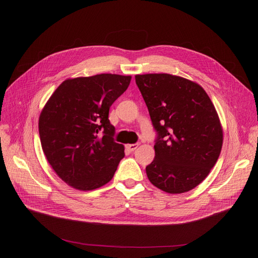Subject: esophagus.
<instances>
[{"label": "esophagus", "instance_id": "obj_1", "mask_svg": "<svg viewBox=\"0 0 258 258\" xmlns=\"http://www.w3.org/2000/svg\"><path fill=\"white\" fill-rule=\"evenodd\" d=\"M137 147H139V144H128V145H126V149L128 152H134Z\"/></svg>", "mask_w": 258, "mask_h": 258}]
</instances>
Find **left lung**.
<instances>
[{"instance_id": "left-lung-1", "label": "left lung", "mask_w": 258, "mask_h": 258, "mask_svg": "<svg viewBox=\"0 0 258 258\" xmlns=\"http://www.w3.org/2000/svg\"><path fill=\"white\" fill-rule=\"evenodd\" d=\"M158 136L146 173L168 194L196 188L220 156L223 128L211 99L200 85L169 74L135 76Z\"/></svg>"}]
</instances>
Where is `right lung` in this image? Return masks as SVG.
<instances>
[{
  "instance_id": "obj_1",
  "label": "right lung",
  "mask_w": 258,
  "mask_h": 258,
  "mask_svg": "<svg viewBox=\"0 0 258 258\" xmlns=\"http://www.w3.org/2000/svg\"><path fill=\"white\" fill-rule=\"evenodd\" d=\"M131 79L112 74L67 79L41 110V148L53 171L70 187L94 190L114 176L124 146L113 140L109 110Z\"/></svg>"
}]
</instances>
